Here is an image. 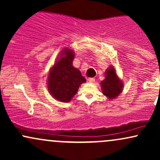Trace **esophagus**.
Instances as JSON below:
<instances>
[{"label":"esophagus","instance_id":"esophagus-1","mask_svg":"<svg viewBox=\"0 0 160 160\" xmlns=\"http://www.w3.org/2000/svg\"><path fill=\"white\" fill-rule=\"evenodd\" d=\"M88 81H89V82H95V78H89L88 79Z\"/></svg>","mask_w":160,"mask_h":160}]
</instances>
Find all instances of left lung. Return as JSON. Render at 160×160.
<instances>
[{
    "label": "left lung",
    "instance_id": "left-lung-1",
    "mask_svg": "<svg viewBox=\"0 0 160 160\" xmlns=\"http://www.w3.org/2000/svg\"><path fill=\"white\" fill-rule=\"evenodd\" d=\"M102 93L109 100L117 98L124 88L122 80L119 78L117 70L113 65H109L104 73V79L100 82Z\"/></svg>",
    "mask_w": 160,
    "mask_h": 160
}]
</instances>
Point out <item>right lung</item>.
<instances>
[{
	"label": "right lung",
	"mask_w": 160,
	"mask_h": 160,
	"mask_svg": "<svg viewBox=\"0 0 160 160\" xmlns=\"http://www.w3.org/2000/svg\"><path fill=\"white\" fill-rule=\"evenodd\" d=\"M74 57L73 49L63 48L49 69L47 89L53 98L61 102H71L80 86L86 82L80 70L73 66Z\"/></svg>",
	"instance_id": "1"
}]
</instances>
